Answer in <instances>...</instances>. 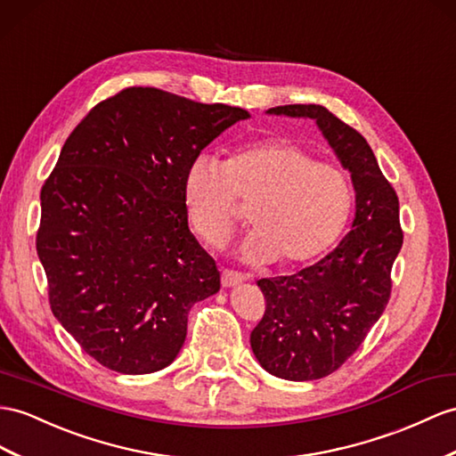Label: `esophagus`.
I'll use <instances>...</instances> for the list:
<instances>
[{"mask_svg": "<svg viewBox=\"0 0 456 456\" xmlns=\"http://www.w3.org/2000/svg\"><path fill=\"white\" fill-rule=\"evenodd\" d=\"M242 281H247V275L240 272H232V270H221V285L224 287H235Z\"/></svg>", "mask_w": 456, "mask_h": 456, "instance_id": "34e87169", "label": "esophagus"}]
</instances>
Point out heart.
<instances>
[{"label": "heart", "mask_w": 456, "mask_h": 456, "mask_svg": "<svg viewBox=\"0 0 456 456\" xmlns=\"http://www.w3.org/2000/svg\"><path fill=\"white\" fill-rule=\"evenodd\" d=\"M239 202L254 227L240 254L250 262L306 265L339 239L353 206L346 175L290 140L231 151L224 166L198 156L183 179V206L196 237L221 247L237 227Z\"/></svg>", "instance_id": "b5f03b06"}]
</instances>
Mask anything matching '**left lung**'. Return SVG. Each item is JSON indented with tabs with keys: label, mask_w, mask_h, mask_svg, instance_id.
<instances>
[{
	"label": "left lung",
	"mask_w": 456,
	"mask_h": 456,
	"mask_svg": "<svg viewBox=\"0 0 456 456\" xmlns=\"http://www.w3.org/2000/svg\"><path fill=\"white\" fill-rule=\"evenodd\" d=\"M310 117L350 171L353 229L333 252L295 275L260 279L265 312L250 333L252 353L272 376L310 381L330 376L356 353L391 297V267L403 247L399 198L366 138L316 103L267 110Z\"/></svg>",
	"instance_id": "8db88e82"
}]
</instances>
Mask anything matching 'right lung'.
I'll return each instance as SVG.
<instances>
[{
    "label": "right lung",
    "instance_id": "obj_1",
    "mask_svg": "<svg viewBox=\"0 0 456 456\" xmlns=\"http://www.w3.org/2000/svg\"><path fill=\"white\" fill-rule=\"evenodd\" d=\"M248 111L131 86L69 134L45 179L37 235L53 316L113 371L151 373L177 358L194 302L219 272L189 229L191 161Z\"/></svg>",
    "mask_w": 456,
    "mask_h": 456
}]
</instances>
